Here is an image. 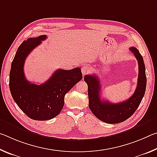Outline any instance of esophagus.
Wrapping results in <instances>:
<instances>
[{"label": "esophagus", "instance_id": "1", "mask_svg": "<svg viewBox=\"0 0 157 157\" xmlns=\"http://www.w3.org/2000/svg\"><path fill=\"white\" fill-rule=\"evenodd\" d=\"M81 70H82V74H83V75H86V74H88L91 72V68L89 66L84 65V66H82Z\"/></svg>", "mask_w": 157, "mask_h": 157}]
</instances>
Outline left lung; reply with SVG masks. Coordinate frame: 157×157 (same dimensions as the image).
<instances>
[{
    "instance_id": "obj_1",
    "label": "left lung",
    "mask_w": 157,
    "mask_h": 157,
    "mask_svg": "<svg viewBox=\"0 0 157 157\" xmlns=\"http://www.w3.org/2000/svg\"><path fill=\"white\" fill-rule=\"evenodd\" d=\"M129 50L138 60L139 78L136 89L129 99L116 104H113L107 100H102L100 96L101 86L98 76H84V81L88 85L89 109L99 120L105 123L116 124L126 121L136 111L145 95L147 78L143 58L136 48L131 47Z\"/></svg>"
}]
</instances>
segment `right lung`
<instances>
[{"mask_svg": "<svg viewBox=\"0 0 157 157\" xmlns=\"http://www.w3.org/2000/svg\"><path fill=\"white\" fill-rule=\"evenodd\" d=\"M46 35L29 38L18 47L10 73V89L13 99L29 118L47 121L62 111L66 94L82 78L80 68L71 70L58 69L44 84L37 85L26 79L23 66L28 55Z\"/></svg>", "mask_w": 157, "mask_h": 157, "instance_id": "obj_1", "label": "right lung"}]
</instances>
